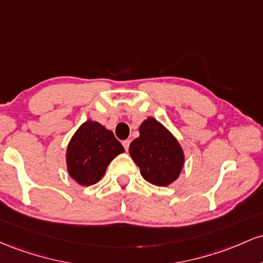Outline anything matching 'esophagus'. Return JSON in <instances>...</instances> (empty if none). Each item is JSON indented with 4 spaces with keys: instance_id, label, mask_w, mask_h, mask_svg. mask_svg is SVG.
Returning <instances> with one entry per match:
<instances>
[{
    "instance_id": "34e87169",
    "label": "esophagus",
    "mask_w": 263,
    "mask_h": 263,
    "mask_svg": "<svg viewBox=\"0 0 263 263\" xmlns=\"http://www.w3.org/2000/svg\"><path fill=\"white\" fill-rule=\"evenodd\" d=\"M129 145H130V140H124L123 141V146H124V149H125V152H128V150H129Z\"/></svg>"
}]
</instances>
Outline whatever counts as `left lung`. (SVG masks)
<instances>
[{"mask_svg":"<svg viewBox=\"0 0 263 263\" xmlns=\"http://www.w3.org/2000/svg\"><path fill=\"white\" fill-rule=\"evenodd\" d=\"M139 133V138L129 146V154L147 182L167 186L179 178L184 166V152L179 141L154 118L144 120Z\"/></svg>","mask_w":263,"mask_h":263,"instance_id":"1","label":"left lung"}]
</instances>
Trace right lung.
Masks as SVG:
<instances>
[{
	"instance_id": "obj_1",
	"label": "right lung",
	"mask_w": 263,
	"mask_h": 263,
	"mask_svg": "<svg viewBox=\"0 0 263 263\" xmlns=\"http://www.w3.org/2000/svg\"><path fill=\"white\" fill-rule=\"evenodd\" d=\"M122 153L124 147L113 132L98 122L87 120L68 144V174L82 186H90L102 179L110 161Z\"/></svg>"
}]
</instances>
